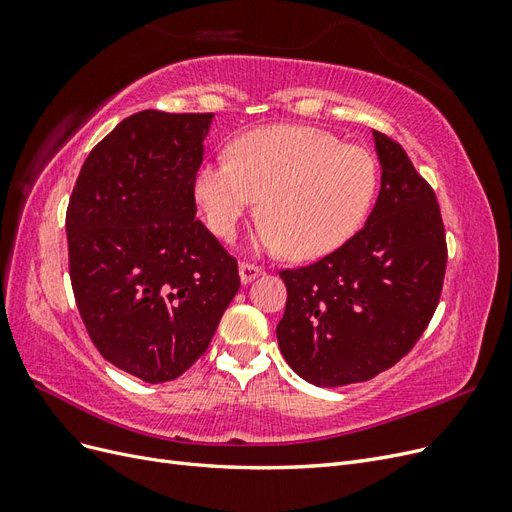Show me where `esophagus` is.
<instances>
[{
  "mask_svg": "<svg viewBox=\"0 0 512 512\" xmlns=\"http://www.w3.org/2000/svg\"><path fill=\"white\" fill-rule=\"evenodd\" d=\"M258 275H262V267L252 265V262H241L239 265V277L243 284H250L252 280H256Z\"/></svg>",
  "mask_w": 512,
  "mask_h": 512,
  "instance_id": "34e87169",
  "label": "esophagus"
}]
</instances>
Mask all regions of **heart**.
I'll use <instances>...</instances> for the list:
<instances>
[{"label":"heart","mask_w":512,"mask_h":512,"mask_svg":"<svg viewBox=\"0 0 512 512\" xmlns=\"http://www.w3.org/2000/svg\"><path fill=\"white\" fill-rule=\"evenodd\" d=\"M378 188V164L361 147L307 126L241 134L230 158L200 164L194 198L211 232L230 239L258 200V245L314 260L361 228Z\"/></svg>","instance_id":"obj_1"}]
</instances>
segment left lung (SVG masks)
<instances>
[{
  "label": "left lung",
  "mask_w": 512,
  "mask_h": 512,
  "mask_svg": "<svg viewBox=\"0 0 512 512\" xmlns=\"http://www.w3.org/2000/svg\"><path fill=\"white\" fill-rule=\"evenodd\" d=\"M380 194L365 226L329 256L284 269L277 324L286 363L316 386L365 382L393 367L436 312L446 269L440 207L408 153L374 130Z\"/></svg>",
  "instance_id": "obj_1"
}]
</instances>
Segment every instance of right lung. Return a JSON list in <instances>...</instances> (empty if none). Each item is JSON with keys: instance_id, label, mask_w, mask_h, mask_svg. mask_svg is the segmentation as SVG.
<instances>
[{"instance_id": "1", "label": "right lung", "mask_w": 512, "mask_h": 512, "mask_svg": "<svg viewBox=\"0 0 512 512\" xmlns=\"http://www.w3.org/2000/svg\"><path fill=\"white\" fill-rule=\"evenodd\" d=\"M213 113L141 111L91 149L66 213L70 280L91 342L149 384L203 356L241 280L196 220Z\"/></svg>"}]
</instances>
